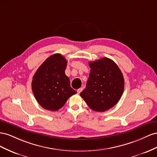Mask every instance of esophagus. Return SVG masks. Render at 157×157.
Segmentation results:
<instances>
[{
    "mask_svg": "<svg viewBox=\"0 0 157 157\" xmlns=\"http://www.w3.org/2000/svg\"><path fill=\"white\" fill-rule=\"evenodd\" d=\"M82 90H83V87H82V88H79V89H78V90H77V92H78V94H79L80 93H81V92L82 91Z\"/></svg>",
    "mask_w": 157,
    "mask_h": 157,
    "instance_id": "obj_1",
    "label": "esophagus"
}]
</instances>
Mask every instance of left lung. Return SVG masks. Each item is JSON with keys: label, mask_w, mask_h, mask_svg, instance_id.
<instances>
[{"label": "left lung", "mask_w": 157, "mask_h": 157, "mask_svg": "<svg viewBox=\"0 0 157 157\" xmlns=\"http://www.w3.org/2000/svg\"><path fill=\"white\" fill-rule=\"evenodd\" d=\"M91 68L86 89L80 93L92 110L105 112L119 101L124 89V79L118 65L104 57L89 63Z\"/></svg>", "instance_id": "1"}]
</instances>
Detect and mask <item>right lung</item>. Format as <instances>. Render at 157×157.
Wrapping results in <instances>:
<instances>
[{
	"label": "right lung",
	"mask_w": 157,
	"mask_h": 157,
	"mask_svg": "<svg viewBox=\"0 0 157 157\" xmlns=\"http://www.w3.org/2000/svg\"><path fill=\"white\" fill-rule=\"evenodd\" d=\"M67 60L60 54L49 56L35 73L31 88L38 103L48 110L56 111L76 92L65 74Z\"/></svg>",
	"instance_id": "add662e5"
}]
</instances>
